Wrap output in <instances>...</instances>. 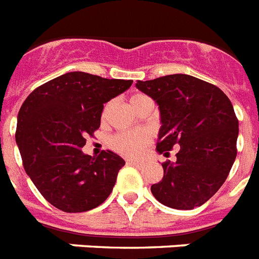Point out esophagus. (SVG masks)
Instances as JSON below:
<instances>
[{"mask_svg": "<svg viewBox=\"0 0 259 259\" xmlns=\"http://www.w3.org/2000/svg\"><path fill=\"white\" fill-rule=\"evenodd\" d=\"M127 163H129V164H133V166H137V167L142 166V162H140V160H127Z\"/></svg>", "mask_w": 259, "mask_h": 259, "instance_id": "esophagus-1", "label": "esophagus"}]
</instances>
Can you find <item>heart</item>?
Returning a JSON list of instances; mask_svg holds the SVG:
<instances>
[{"label":"heart","instance_id":"1","mask_svg":"<svg viewBox=\"0 0 259 259\" xmlns=\"http://www.w3.org/2000/svg\"><path fill=\"white\" fill-rule=\"evenodd\" d=\"M145 97L146 96H143V95H134L130 99V104L145 99ZM147 142H149V136L146 132L136 130V132H123V133L114 136L110 140V146L122 155L136 156L141 153L143 147L146 146Z\"/></svg>","mask_w":259,"mask_h":259}]
</instances>
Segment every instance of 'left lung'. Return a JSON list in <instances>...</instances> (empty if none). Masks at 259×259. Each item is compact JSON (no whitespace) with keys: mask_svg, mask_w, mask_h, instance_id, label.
<instances>
[{"mask_svg":"<svg viewBox=\"0 0 259 259\" xmlns=\"http://www.w3.org/2000/svg\"><path fill=\"white\" fill-rule=\"evenodd\" d=\"M136 87L158 105L156 151L179 146L177 160L162 164L163 179L151 186L159 203L193 209L219 191L237 155L238 121L228 96L213 84L183 73L138 80Z\"/></svg>","mask_w":259,"mask_h":259,"instance_id":"1","label":"left lung"}]
</instances>
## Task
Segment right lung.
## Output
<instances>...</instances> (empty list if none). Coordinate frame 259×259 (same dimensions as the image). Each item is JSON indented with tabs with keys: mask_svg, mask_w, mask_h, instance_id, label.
Listing matches in <instances>:
<instances>
[{
	"mask_svg": "<svg viewBox=\"0 0 259 259\" xmlns=\"http://www.w3.org/2000/svg\"><path fill=\"white\" fill-rule=\"evenodd\" d=\"M133 80L67 72L36 88L17 118L15 142L26 174L50 204L63 212H85L103 204L125 160L110 150L84 154L87 137L100 127L104 104Z\"/></svg>",
	"mask_w": 259,
	"mask_h": 259,
	"instance_id": "obj_1",
	"label": "right lung"
}]
</instances>
